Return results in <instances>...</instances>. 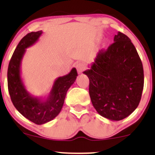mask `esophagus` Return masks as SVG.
<instances>
[{"instance_id": "34e87169", "label": "esophagus", "mask_w": 155, "mask_h": 155, "mask_svg": "<svg viewBox=\"0 0 155 155\" xmlns=\"http://www.w3.org/2000/svg\"><path fill=\"white\" fill-rule=\"evenodd\" d=\"M76 69H77V71L79 73H82V72L85 70V64L81 63V62H79V63L76 64Z\"/></svg>"}]
</instances>
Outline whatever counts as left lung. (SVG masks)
Masks as SVG:
<instances>
[{
	"instance_id": "left-lung-1",
	"label": "left lung",
	"mask_w": 155,
	"mask_h": 155,
	"mask_svg": "<svg viewBox=\"0 0 155 155\" xmlns=\"http://www.w3.org/2000/svg\"><path fill=\"white\" fill-rule=\"evenodd\" d=\"M89 95L97 112L111 121L130 115L140 102L144 86L143 64L129 37L118 32L114 43L101 50L88 70Z\"/></svg>"
}]
</instances>
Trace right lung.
Wrapping results in <instances>:
<instances>
[{
	"label": "right lung",
	"instance_id": "add662e5",
	"mask_svg": "<svg viewBox=\"0 0 155 155\" xmlns=\"http://www.w3.org/2000/svg\"><path fill=\"white\" fill-rule=\"evenodd\" d=\"M43 31L31 32L25 36L15 48L7 70V85L11 101L24 117L36 124H43L54 119L61 110L70 87L78 76L76 68L68 74L55 79L49 94L45 99L31 96L21 77V63L26 48L38 40Z\"/></svg>",
	"mask_w": 155,
	"mask_h": 155
}]
</instances>
